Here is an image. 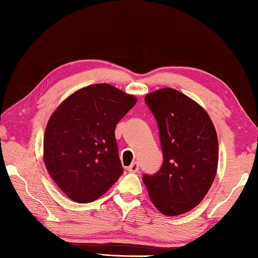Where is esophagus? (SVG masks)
Listing matches in <instances>:
<instances>
[{"label":"esophagus","mask_w":258,"mask_h":258,"mask_svg":"<svg viewBox=\"0 0 258 258\" xmlns=\"http://www.w3.org/2000/svg\"><path fill=\"white\" fill-rule=\"evenodd\" d=\"M127 169L131 173H137L139 171V164L137 163V161H134V163H132L128 166Z\"/></svg>","instance_id":"34e87169"}]
</instances>
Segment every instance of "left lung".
Returning <instances> with one entry per match:
<instances>
[{"label":"left lung","mask_w":258,"mask_h":258,"mask_svg":"<svg viewBox=\"0 0 258 258\" xmlns=\"http://www.w3.org/2000/svg\"><path fill=\"white\" fill-rule=\"evenodd\" d=\"M159 130L163 164L142 180L164 215L195 208L207 195L217 171L218 141L208 113L178 91L160 89L145 98Z\"/></svg>","instance_id":"left-lung-1"}]
</instances>
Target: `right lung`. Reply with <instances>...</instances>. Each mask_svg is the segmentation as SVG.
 Returning <instances> with one entry per match:
<instances>
[{
	"label": "right lung",
	"mask_w": 258,
	"mask_h": 258,
	"mask_svg": "<svg viewBox=\"0 0 258 258\" xmlns=\"http://www.w3.org/2000/svg\"><path fill=\"white\" fill-rule=\"evenodd\" d=\"M137 103L112 85L78 90L52 113L44 135V163L53 181L76 203H91L118 180L124 169L116 125Z\"/></svg>",
	"instance_id": "right-lung-1"
}]
</instances>
